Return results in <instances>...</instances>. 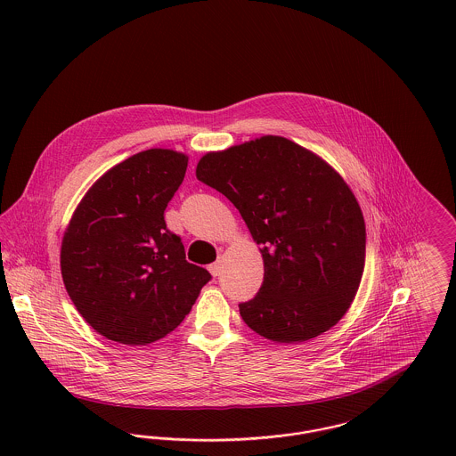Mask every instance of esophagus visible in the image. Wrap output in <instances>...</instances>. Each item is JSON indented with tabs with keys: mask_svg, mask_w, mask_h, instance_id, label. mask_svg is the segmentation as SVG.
<instances>
[{
	"mask_svg": "<svg viewBox=\"0 0 456 456\" xmlns=\"http://www.w3.org/2000/svg\"><path fill=\"white\" fill-rule=\"evenodd\" d=\"M221 268H223V260H221V258H217L212 265H208V272H210L214 277L221 273Z\"/></svg>",
	"mask_w": 456,
	"mask_h": 456,
	"instance_id": "obj_1",
	"label": "esophagus"
}]
</instances>
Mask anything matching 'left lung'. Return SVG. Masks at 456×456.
<instances>
[{"label": "left lung", "instance_id": "left-lung-1", "mask_svg": "<svg viewBox=\"0 0 456 456\" xmlns=\"http://www.w3.org/2000/svg\"><path fill=\"white\" fill-rule=\"evenodd\" d=\"M196 179L226 196L263 256L244 323L273 342H304L337 325L365 266V221L344 179L309 149L275 134L207 152Z\"/></svg>", "mask_w": 456, "mask_h": 456}]
</instances>
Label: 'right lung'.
<instances>
[{
	"instance_id": "1",
	"label": "right lung",
	"mask_w": 456,
	"mask_h": 456,
	"mask_svg": "<svg viewBox=\"0 0 456 456\" xmlns=\"http://www.w3.org/2000/svg\"><path fill=\"white\" fill-rule=\"evenodd\" d=\"M188 156L147 149L105 172L61 242V275L78 314L109 340L145 346L183 323L210 273L186 261L165 208Z\"/></svg>"
}]
</instances>
